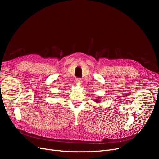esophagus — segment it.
Instances as JSON below:
<instances>
[{"label": "esophagus", "instance_id": "esophagus-1", "mask_svg": "<svg viewBox=\"0 0 159 159\" xmlns=\"http://www.w3.org/2000/svg\"><path fill=\"white\" fill-rule=\"evenodd\" d=\"M75 82L76 84H81V80L80 78H76L75 80Z\"/></svg>", "mask_w": 159, "mask_h": 159}]
</instances>
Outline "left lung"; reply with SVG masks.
Instances as JSON below:
<instances>
[{
	"label": "left lung",
	"instance_id": "8db88e82",
	"mask_svg": "<svg viewBox=\"0 0 159 159\" xmlns=\"http://www.w3.org/2000/svg\"><path fill=\"white\" fill-rule=\"evenodd\" d=\"M94 101H95V102H96V103H101V100H100V99H95Z\"/></svg>",
	"mask_w": 159,
	"mask_h": 159
}]
</instances>
